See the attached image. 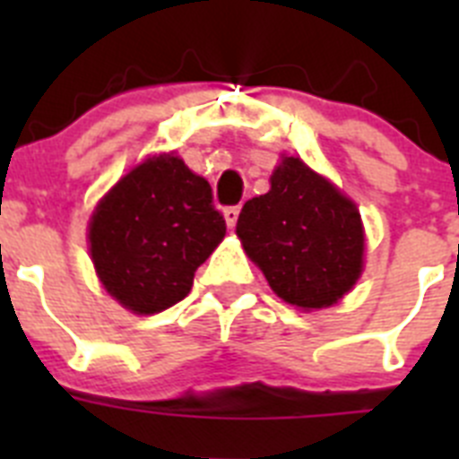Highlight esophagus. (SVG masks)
<instances>
[{
  "mask_svg": "<svg viewBox=\"0 0 459 459\" xmlns=\"http://www.w3.org/2000/svg\"><path fill=\"white\" fill-rule=\"evenodd\" d=\"M238 206H227L225 211H222V216H225V222H227V227H234L237 225V221H238Z\"/></svg>",
  "mask_w": 459,
  "mask_h": 459,
  "instance_id": "esophagus-1",
  "label": "esophagus"
}]
</instances>
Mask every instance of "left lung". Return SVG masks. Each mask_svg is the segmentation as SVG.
Masks as SVG:
<instances>
[{
    "label": "left lung",
    "instance_id": "8db88e82",
    "mask_svg": "<svg viewBox=\"0 0 459 459\" xmlns=\"http://www.w3.org/2000/svg\"><path fill=\"white\" fill-rule=\"evenodd\" d=\"M237 234L271 290L306 310L333 306L363 271L359 209L301 158H282L269 193L243 204Z\"/></svg>",
    "mask_w": 459,
    "mask_h": 459
}]
</instances>
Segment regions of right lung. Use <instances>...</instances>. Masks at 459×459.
Instances as JSON below:
<instances>
[{
    "label": "right lung",
    "instance_id": "add662e5",
    "mask_svg": "<svg viewBox=\"0 0 459 459\" xmlns=\"http://www.w3.org/2000/svg\"><path fill=\"white\" fill-rule=\"evenodd\" d=\"M209 181L177 156L137 165L105 195L89 222L91 259L105 290L137 315L179 303L225 237Z\"/></svg>",
    "mask_w": 459,
    "mask_h": 459
}]
</instances>
